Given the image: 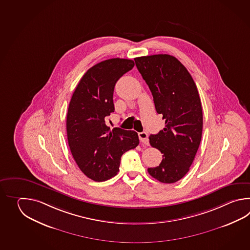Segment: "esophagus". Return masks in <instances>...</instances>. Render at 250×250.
I'll list each match as a JSON object with an SVG mask.
<instances>
[{
	"instance_id": "34e87169",
	"label": "esophagus",
	"mask_w": 250,
	"mask_h": 250,
	"mask_svg": "<svg viewBox=\"0 0 250 250\" xmlns=\"http://www.w3.org/2000/svg\"><path fill=\"white\" fill-rule=\"evenodd\" d=\"M138 138H139V140H140L141 143L148 145V134L147 133L145 132V131L138 133Z\"/></svg>"
}]
</instances>
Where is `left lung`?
Masks as SVG:
<instances>
[{"label": "left lung", "mask_w": 250, "mask_h": 250, "mask_svg": "<svg viewBox=\"0 0 250 250\" xmlns=\"http://www.w3.org/2000/svg\"><path fill=\"white\" fill-rule=\"evenodd\" d=\"M134 60L153 95L156 112L165 120L164 129L149 137L163 160L147 170L160 182L174 183L189 170L201 142L202 105L197 85L174 56L154 54Z\"/></svg>", "instance_id": "1"}]
</instances>
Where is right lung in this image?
Wrapping results in <instances>:
<instances>
[{"label":"right lung","mask_w":250,"mask_h":250,"mask_svg":"<svg viewBox=\"0 0 250 250\" xmlns=\"http://www.w3.org/2000/svg\"><path fill=\"white\" fill-rule=\"evenodd\" d=\"M134 65L132 60L121 58L96 64L82 77L69 102L66 122L69 149L81 171L93 181L116 175L122 155L139 144L136 131L111 129L105 124L114 112L115 84Z\"/></svg>","instance_id":"add662e5"}]
</instances>
